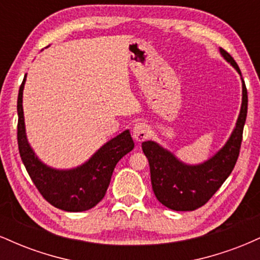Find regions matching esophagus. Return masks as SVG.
<instances>
[{
  "mask_svg": "<svg viewBox=\"0 0 260 260\" xmlns=\"http://www.w3.org/2000/svg\"><path fill=\"white\" fill-rule=\"evenodd\" d=\"M132 134H133V138L136 139L138 143H140L148 138L149 128L145 123H137L136 126L133 127Z\"/></svg>",
  "mask_w": 260,
  "mask_h": 260,
  "instance_id": "esophagus-1",
  "label": "esophagus"
}]
</instances>
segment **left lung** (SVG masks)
I'll return each mask as SVG.
<instances>
[{
	"instance_id": "left-lung-1",
	"label": "left lung",
	"mask_w": 260,
	"mask_h": 260,
	"mask_svg": "<svg viewBox=\"0 0 260 260\" xmlns=\"http://www.w3.org/2000/svg\"><path fill=\"white\" fill-rule=\"evenodd\" d=\"M220 52L241 74L232 56L223 49H220ZM247 107L248 95L242 80V106L236 128L225 147L201 165H186L150 140L142 143L143 153L148 157L150 166L154 194L161 204L176 211H192L203 207L215 194L232 172L240 155Z\"/></svg>"
}]
</instances>
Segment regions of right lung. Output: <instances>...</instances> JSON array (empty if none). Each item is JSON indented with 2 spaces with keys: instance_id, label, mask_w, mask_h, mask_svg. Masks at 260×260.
I'll return each instance as SVG.
<instances>
[{
  "instance_id": "right-lung-1",
  "label": "right lung",
  "mask_w": 260,
  "mask_h": 260,
  "mask_svg": "<svg viewBox=\"0 0 260 260\" xmlns=\"http://www.w3.org/2000/svg\"><path fill=\"white\" fill-rule=\"evenodd\" d=\"M18 92L17 138L19 154L26 171L40 194L55 208L64 211H85L94 208L105 196L116 164L134 148L129 131H124L107 142L84 165L67 171L44 165L29 147L23 115V89Z\"/></svg>"
}]
</instances>
